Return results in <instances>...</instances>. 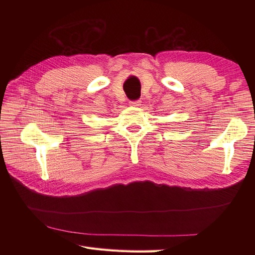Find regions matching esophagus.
I'll return each mask as SVG.
<instances>
[{
	"label": "esophagus",
	"mask_w": 255,
	"mask_h": 255,
	"mask_svg": "<svg viewBox=\"0 0 255 255\" xmlns=\"http://www.w3.org/2000/svg\"><path fill=\"white\" fill-rule=\"evenodd\" d=\"M140 103H141L140 101H132V102H130V105L133 107H138L140 105Z\"/></svg>",
	"instance_id": "esophagus-1"
}]
</instances>
